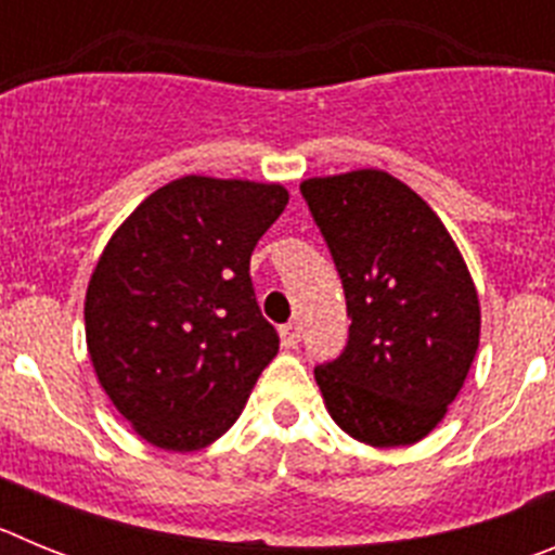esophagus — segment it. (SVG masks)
I'll use <instances>...</instances> for the list:
<instances>
[{
  "label": "esophagus",
  "mask_w": 555,
  "mask_h": 555,
  "mask_svg": "<svg viewBox=\"0 0 555 555\" xmlns=\"http://www.w3.org/2000/svg\"><path fill=\"white\" fill-rule=\"evenodd\" d=\"M281 341L286 350H292V347L300 345V325L297 322H288V325L281 327Z\"/></svg>",
  "instance_id": "obj_1"
}]
</instances>
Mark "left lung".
Returning a JSON list of instances; mask_svg holds the SVG:
<instances>
[{"label": "left lung", "mask_w": 555, "mask_h": 555, "mask_svg": "<svg viewBox=\"0 0 555 555\" xmlns=\"http://www.w3.org/2000/svg\"><path fill=\"white\" fill-rule=\"evenodd\" d=\"M345 286L350 338L313 370L338 428L372 448L430 434L480 338L478 292L442 219L389 171L300 183Z\"/></svg>", "instance_id": "8db88e82"}]
</instances>
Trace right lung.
Listing matches in <instances>:
<instances>
[{
  "label": "right lung",
  "instance_id": "obj_1",
  "mask_svg": "<svg viewBox=\"0 0 555 555\" xmlns=\"http://www.w3.org/2000/svg\"><path fill=\"white\" fill-rule=\"evenodd\" d=\"M286 203L281 183L189 175L152 191L102 249L86 292L88 356L155 448L217 442L278 356L249 255Z\"/></svg>",
  "mask_w": 555,
  "mask_h": 555
}]
</instances>
